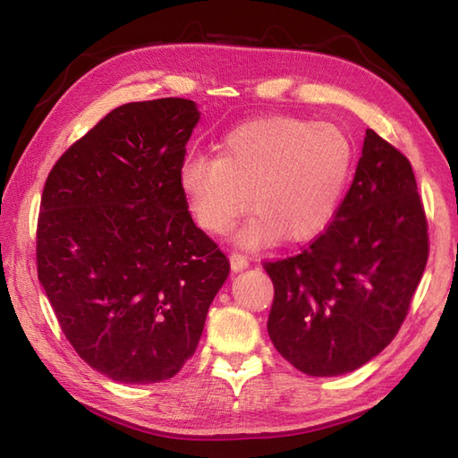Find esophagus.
I'll use <instances>...</instances> for the list:
<instances>
[{"label": "esophagus", "mask_w": 458, "mask_h": 458, "mask_svg": "<svg viewBox=\"0 0 458 458\" xmlns=\"http://www.w3.org/2000/svg\"><path fill=\"white\" fill-rule=\"evenodd\" d=\"M230 264H232V269H234V271H242V269H246L250 266V258L244 256V254H240V251H234V254L230 256Z\"/></svg>", "instance_id": "obj_1"}]
</instances>
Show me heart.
I'll return each mask as SVG.
<instances>
[{"mask_svg": "<svg viewBox=\"0 0 458 458\" xmlns=\"http://www.w3.org/2000/svg\"><path fill=\"white\" fill-rule=\"evenodd\" d=\"M354 169V143L335 123L271 115L240 125L216 157L192 155L179 184L199 226L228 234L256 208L238 242L259 248L285 236L303 242L320 234L343 202Z\"/></svg>", "mask_w": 458, "mask_h": 458, "instance_id": "1", "label": "heart"}]
</instances>
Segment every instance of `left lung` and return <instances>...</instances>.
I'll list each match as a JSON object with an SVG mask.
<instances>
[{"instance_id":"8db88e82","label":"left lung","mask_w":458,"mask_h":458,"mask_svg":"<svg viewBox=\"0 0 458 458\" xmlns=\"http://www.w3.org/2000/svg\"><path fill=\"white\" fill-rule=\"evenodd\" d=\"M429 258L410 159L366 130L354 181L333 222L299 254L264 261L274 281L267 333L309 376H338L392 343Z\"/></svg>"}]
</instances>
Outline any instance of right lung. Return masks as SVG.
I'll list each match as a JSON object with an SVG mask.
<instances>
[{
	"label": "right lung",
	"mask_w": 458,
	"mask_h": 458,
	"mask_svg": "<svg viewBox=\"0 0 458 458\" xmlns=\"http://www.w3.org/2000/svg\"><path fill=\"white\" fill-rule=\"evenodd\" d=\"M199 118L184 98L123 104L74 141L45 182L38 281L76 354L115 382L177 374L230 274L179 184Z\"/></svg>",
	"instance_id": "add662e5"
}]
</instances>
